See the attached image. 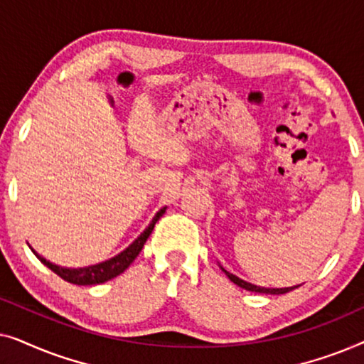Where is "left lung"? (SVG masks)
<instances>
[{
	"instance_id": "obj_1",
	"label": "left lung",
	"mask_w": 364,
	"mask_h": 364,
	"mask_svg": "<svg viewBox=\"0 0 364 364\" xmlns=\"http://www.w3.org/2000/svg\"><path fill=\"white\" fill-rule=\"evenodd\" d=\"M220 268H222V267H220ZM222 270L225 272V275H227L228 278H230V282H233V283H235V285H238L240 288H245V290H248V291L267 293V295H283V293H288V291L295 290V288L300 287V285H296V287H287V288H265V287H257V285H253V283H248V282H245V280H242V278L235 277V275H233V273L227 272L225 268H222Z\"/></svg>"
}]
</instances>
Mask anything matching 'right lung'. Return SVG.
<instances>
[{
    "instance_id": "right-lung-1",
    "label": "right lung",
    "mask_w": 364,
    "mask_h": 364,
    "mask_svg": "<svg viewBox=\"0 0 364 364\" xmlns=\"http://www.w3.org/2000/svg\"><path fill=\"white\" fill-rule=\"evenodd\" d=\"M167 207L161 208L156 213V217L152 218V222L149 223V227L144 230L141 235H139L136 240H134L131 245H129L126 250L119 253V255L109 258L106 262H101V263H96V265H91V267H84V268H64V267H59V265H54V263L48 262L46 258H43L41 255H38L36 252L31 250L34 255H36L41 263H44L49 270H53L56 275H59L63 278V280H66L69 283H74V285H99V283H104L107 280H112V278H116L117 275H121V273L126 270V268L131 265V263L136 260V257L139 255V252L142 250L144 243L151 235L152 230H154V225H156V222L159 220L164 215V212H166Z\"/></svg>"
}]
</instances>
